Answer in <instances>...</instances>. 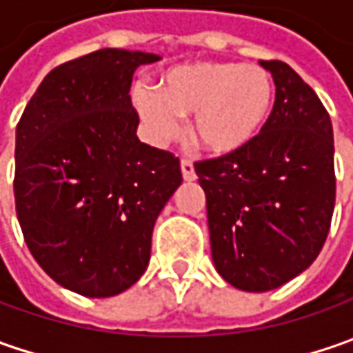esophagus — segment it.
<instances>
[{"mask_svg": "<svg viewBox=\"0 0 353 353\" xmlns=\"http://www.w3.org/2000/svg\"><path fill=\"white\" fill-rule=\"evenodd\" d=\"M181 170H183L184 181H194L196 172H194V165L190 159H181Z\"/></svg>", "mask_w": 353, "mask_h": 353, "instance_id": "1", "label": "esophagus"}]
</instances>
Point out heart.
<instances>
[{"label":"heart","mask_w":353,"mask_h":353,"mask_svg":"<svg viewBox=\"0 0 353 353\" xmlns=\"http://www.w3.org/2000/svg\"><path fill=\"white\" fill-rule=\"evenodd\" d=\"M273 100L263 68L237 62H192L170 68L159 94L133 88V102L155 141L179 135V116H190L188 133L210 153H232L259 131Z\"/></svg>","instance_id":"obj_1"}]
</instances>
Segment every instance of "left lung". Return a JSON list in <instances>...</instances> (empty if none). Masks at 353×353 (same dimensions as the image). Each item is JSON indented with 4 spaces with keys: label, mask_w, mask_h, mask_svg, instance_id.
Wrapping results in <instances>:
<instances>
[{
    "label": "left lung",
    "mask_w": 353,
    "mask_h": 353,
    "mask_svg": "<svg viewBox=\"0 0 353 353\" xmlns=\"http://www.w3.org/2000/svg\"><path fill=\"white\" fill-rule=\"evenodd\" d=\"M261 66L275 80L261 131L232 153L194 163L214 265L230 285L250 292L277 289L319 257L336 202L326 108L287 62Z\"/></svg>",
    "instance_id": "8db88e82"
}]
</instances>
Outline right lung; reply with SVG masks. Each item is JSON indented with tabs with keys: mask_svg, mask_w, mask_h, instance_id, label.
Segmentation results:
<instances>
[{
	"mask_svg": "<svg viewBox=\"0 0 353 353\" xmlns=\"http://www.w3.org/2000/svg\"><path fill=\"white\" fill-rule=\"evenodd\" d=\"M151 52L102 48L52 68L15 135V210L48 277L103 299L147 269L157 216L183 183L181 161L137 139L129 88Z\"/></svg>",
	"mask_w": 353,
	"mask_h": 353,
	"instance_id": "1",
	"label": "right lung"
}]
</instances>
